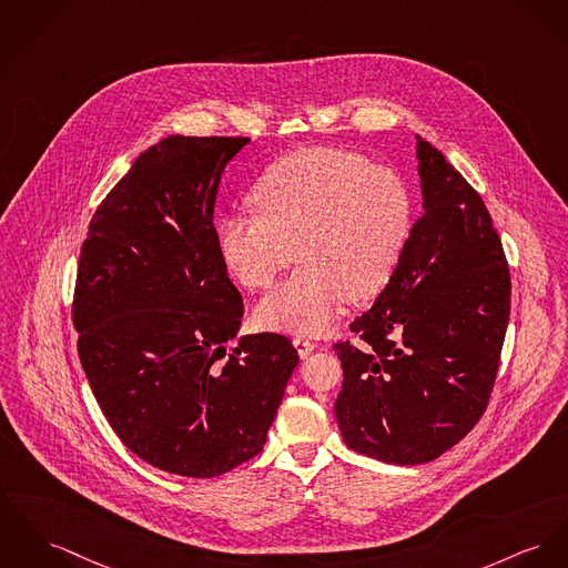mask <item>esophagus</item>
Masks as SVG:
<instances>
[{
    "mask_svg": "<svg viewBox=\"0 0 568 568\" xmlns=\"http://www.w3.org/2000/svg\"><path fill=\"white\" fill-rule=\"evenodd\" d=\"M293 344H295V348H297V353H300L302 359H305V357L316 348V344L310 341V338H305V336H295Z\"/></svg>",
    "mask_w": 568,
    "mask_h": 568,
    "instance_id": "esophagus-1",
    "label": "esophagus"
}]
</instances>
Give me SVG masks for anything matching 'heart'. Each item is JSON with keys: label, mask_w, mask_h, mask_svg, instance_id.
Segmentation results:
<instances>
[{"label": "heart", "mask_w": 568, "mask_h": 568, "mask_svg": "<svg viewBox=\"0 0 568 568\" xmlns=\"http://www.w3.org/2000/svg\"><path fill=\"white\" fill-rule=\"evenodd\" d=\"M252 217L217 226V252L245 288H268L297 258L302 266L263 302L268 329L321 334L344 297L364 302L389 282L412 227V197L396 172L357 152L303 149L275 161L250 193Z\"/></svg>", "instance_id": "1"}]
</instances>
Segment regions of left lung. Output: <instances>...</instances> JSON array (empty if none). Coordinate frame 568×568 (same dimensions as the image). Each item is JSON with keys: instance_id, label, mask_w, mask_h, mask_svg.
Returning a JSON list of instances; mask_svg holds the SVG:
<instances>
[{"instance_id": "obj_1", "label": "left lung", "mask_w": 568, "mask_h": 568, "mask_svg": "<svg viewBox=\"0 0 568 568\" xmlns=\"http://www.w3.org/2000/svg\"><path fill=\"white\" fill-rule=\"evenodd\" d=\"M422 217L387 286L334 344L344 444L419 465L458 444L491 398L510 316V273L491 215L446 156L416 135Z\"/></svg>"}]
</instances>
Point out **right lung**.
Segmentation results:
<instances>
[{
  "label": "right lung",
  "mask_w": 568,
  "mask_h": 568,
  "mask_svg": "<svg viewBox=\"0 0 568 568\" xmlns=\"http://www.w3.org/2000/svg\"><path fill=\"white\" fill-rule=\"evenodd\" d=\"M250 138L170 135L99 204L77 266V351L120 442L152 467L213 478L263 450L300 355L243 336L213 226L222 174Z\"/></svg>",
  "instance_id": "obj_1"
}]
</instances>
